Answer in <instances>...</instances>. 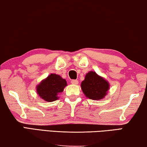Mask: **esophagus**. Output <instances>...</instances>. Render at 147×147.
<instances>
[{
	"label": "esophagus",
	"mask_w": 147,
	"mask_h": 147,
	"mask_svg": "<svg viewBox=\"0 0 147 147\" xmlns=\"http://www.w3.org/2000/svg\"><path fill=\"white\" fill-rule=\"evenodd\" d=\"M71 83L72 84H74V85H77V84H78V80H71Z\"/></svg>",
	"instance_id": "1"
}]
</instances>
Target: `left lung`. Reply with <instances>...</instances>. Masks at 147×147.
Returning <instances> with one entry per match:
<instances>
[{"label":"left lung","mask_w":147,"mask_h":147,"mask_svg":"<svg viewBox=\"0 0 147 147\" xmlns=\"http://www.w3.org/2000/svg\"><path fill=\"white\" fill-rule=\"evenodd\" d=\"M110 86L109 82L95 71L86 74L81 84V88L86 97L93 100H101L107 94Z\"/></svg>","instance_id":"obj_1"}]
</instances>
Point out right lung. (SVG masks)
Masks as SVG:
<instances>
[{
	"label": "right lung",
	"mask_w": 147,
	"mask_h": 147,
	"mask_svg": "<svg viewBox=\"0 0 147 147\" xmlns=\"http://www.w3.org/2000/svg\"><path fill=\"white\" fill-rule=\"evenodd\" d=\"M67 82L65 79L58 74H51L37 85L36 92L44 101L52 102L59 98L58 95L62 92Z\"/></svg>",
	"instance_id": "add662e5"
}]
</instances>
